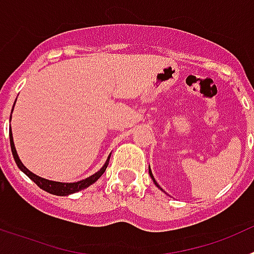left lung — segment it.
<instances>
[{"mask_svg": "<svg viewBox=\"0 0 254 254\" xmlns=\"http://www.w3.org/2000/svg\"><path fill=\"white\" fill-rule=\"evenodd\" d=\"M149 173H150V177H151V178H152V181H154V183H155V185H156V186H158V187H159V185H158V183H156V182H155L154 177H152V173H151V170H149ZM159 188H160V187H159ZM160 190H161V188H160Z\"/></svg>", "mask_w": 254, "mask_h": 254, "instance_id": "1", "label": "left lung"}]
</instances>
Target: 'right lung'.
Returning a JSON list of instances; mask_svg holds the SVG:
<instances>
[{
  "mask_svg": "<svg viewBox=\"0 0 254 254\" xmlns=\"http://www.w3.org/2000/svg\"><path fill=\"white\" fill-rule=\"evenodd\" d=\"M10 145H11V151H12L13 159H15V161H16L17 167H19L22 172L25 173L26 176H28L31 181L34 182L38 187H40L43 190L48 192V193L56 194V196H67V194L75 193V192H78V190H84V188L89 187L90 185L95 183V182L103 176V173L105 172V169H107V167H108V164H109V159H111V156H109V158H108V160L105 161L104 167H103L99 172H96L95 174H93V176L89 177V178L84 179V181L76 182V183H61V182H53V181H48V179L40 178V177L35 176L34 173H31L28 168L24 167V164L20 161L19 156H17L15 145H13V138H12V132H11V127H10Z\"/></svg>",
  "mask_w": 254,
  "mask_h": 254,
  "instance_id": "obj_1",
  "label": "right lung"
}]
</instances>
